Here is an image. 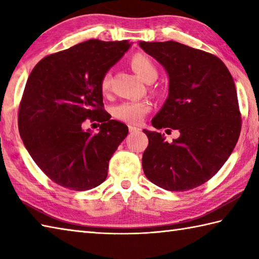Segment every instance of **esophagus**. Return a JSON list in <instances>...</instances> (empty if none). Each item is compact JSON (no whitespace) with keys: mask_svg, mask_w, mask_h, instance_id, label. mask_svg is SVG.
<instances>
[{"mask_svg":"<svg viewBox=\"0 0 259 259\" xmlns=\"http://www.w3.org/2000/svg\"><path fill=\"white\" fill-rule=\"evenodd\" d=\"M141 129L138 128V126H135V125H129V133L130 134H136V133H139Z\"/></svg>","mask_w":259,"mask_h":259,"instance_id":"1","label":"esophagus"}]
</instances>
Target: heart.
Instances as JSON below:
<instances>
[{
    "label": "heart",
    "mask_w": 259,
    "mask_h": 259,
    "mask_svg": "<svg viewBox=\"0 0 259 259\" xmlns=\"http://www.w3.org/2000/svg\"><path fill=\"white\" fill-rule=\"evenodd\" d=\"M131 66L139 77L146 83H153L158 76V70L155 63L145 54H136L131 58ZM111 74L105 73L100 82V89L106 93L110 88ZM151 110V103L147 100L141 101H124L113 106L112 114L121 122L138 124L145 119V116Z\"/></svg>",
    "instance_id": "obj_1"
}]
</instances>
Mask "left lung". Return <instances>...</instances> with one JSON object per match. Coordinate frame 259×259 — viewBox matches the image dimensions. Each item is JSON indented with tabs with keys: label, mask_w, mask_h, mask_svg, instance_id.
<instances>
[{
	"label": "left lung",
	"mask_w": 259,
	"mask_h": 259,
	"mask_svg": "<svg viewBox=\"0 0 259 259\" xmlns=\"http://www.w3.org/2000/svg\"><path fill=\"white\" fill-rule=\"evenodd\" d=\"M139 46L169 77L168 98L151 124L181 134L168 144L164 135L144 130L149 140L144 173L167 191L195 189L218 173L239 138L241 114L234 78L221 59L203 50L176 41Z\"/></svg>",
	"instance_id": "left-lung-1"
}]
</instances>
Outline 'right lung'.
I'll use <instances>...</instances> for the list:
<instances>
[{"label": "right lung", "instance_id": "obj_1", "mask_svg": "<svg viewBox=\"0 0 259 259\" xmlns=\"http://www.w3.org/2000/svg\"><path fill=\"white\" fill-rule=\"evenodd\" d=\"M130 45L91 39L46 56L29 75L19 108L20 136L56 184L86 191L108 176L109 160L128 126L110 119L100 82ZM88 118L101 122L98 134L81 129Z\"/></svg>", "mask_w": 259, "mask_h": 259}]
</instances>
